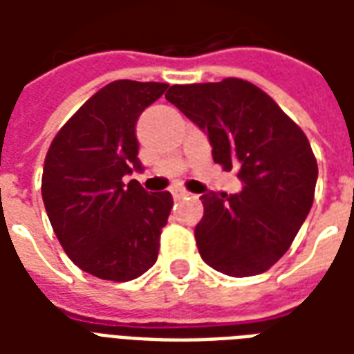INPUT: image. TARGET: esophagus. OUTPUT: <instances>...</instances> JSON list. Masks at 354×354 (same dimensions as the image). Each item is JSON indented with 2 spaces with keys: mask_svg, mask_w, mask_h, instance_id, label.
Returning <instances> with one entry per match:
<instances>
[{
  "mask_svg": "<svg viewBox=\"0 0 354 354\" xmlns=\"http://www.w3.org/2000/svg\"><path fill=\"white\" fill-rule=\"evenodd\" d=\"M170 192H172V197H174V199H182L185 195H189V192L184 189V187H172Z\"/></svg>",
  "mask_w": 354,
  "mask_h": 354,
  "instance_id": "obj_1",
  "label": "esophagus"
}]
</instances>
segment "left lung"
<instances>
[{
    "label": "left lung",
    "mask_w": 354,
    "mask_h": 354,
    "mask_svg": "<svg viewBox=\"0 0 354 354\" xmlns=\"http://www.w3.org/2000/svg\"><path fill=\"white\" fill-rule=\"evenodd\" d=\"M165 98L207 132L212 159L237 169L243 189L205 193L199 254L230 277L260 274L288 250L309 214L319 176L304 131L250 81L172 85Z\"/></svg>",
    "instance_id": "left-lung-1"
}]
</instances>
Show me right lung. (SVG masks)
Returning <instances> with one entry per match:
<instances>
[{"mask_svg": "<svg viewBox=\"0 0 354 354\" xmlns=\"http://www.w3.org/2000/svg\"><path fill=\"white\" fill-rule=\"evenodd\" d=\"M167 83L119 80L93 94L53 140L41 195L49 222L75 266L127 282L157 261L172 195L124 184L138 159L136 121Z\"/></svg>", "mask_w": 354, "mask_h": 354, "instance_id": "right-lung-1", "label": "right lung"}]
</instances>
